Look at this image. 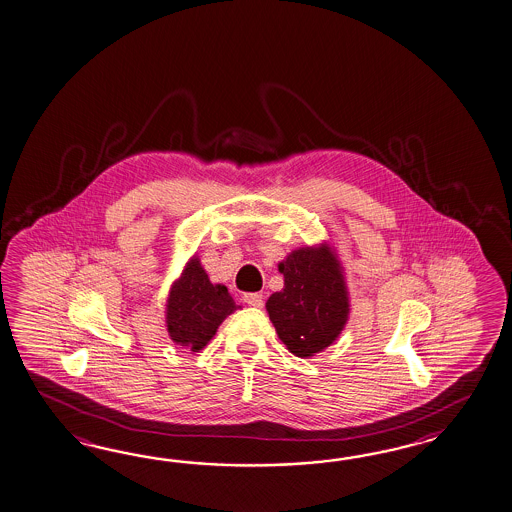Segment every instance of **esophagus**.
Instances as JSON below:
<instances>
[{"mask_svg": "<svg viewBox=\"0 0 512 512\" xmlns=\"http://www.w3.org/2000/svg\"><path fill=\"white\" fill-rule=\"evenodd\" d=\"M242 300L251 307H263L264 304L263 294H259V292H248L242 296Z\"/></svg>", "mask_w": 512, "mask_h": 512, "instance_id": "34e87169", "label": "esophagus"}]
</instances>
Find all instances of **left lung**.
Instances as JSON below:
<instances>
[{"instance_id":"obj_1","label":"left lung","mask_w":512,"mask_h":512,"mask_svg":"<svg viewBox=\"0 0 512 512\" xmlns=\"http://www.w3.org/2000/svg\"><path fill=\"white\" fill-rule=\"evenodd\" d=\"M277 268L285 285L266 302L277 337L298 358L317 356L337 341L350 315L343 264L322 242L294 249Z\"/></svg>"}]
</instances>
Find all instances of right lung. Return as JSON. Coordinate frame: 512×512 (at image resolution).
I'll list each match as a JSON object with an SVG mask.
<instances>
[{
	"instance_id": "add662e5",
	"label": "right lung",
	"mask_w": 512,
	"mask_h": 512,
	"mask_svg": "<svg viewBox=\"0 0 512 512\" xmlns=\"http://www.w3.org/2000/svg\"><path fill=\"white\" fill-rule=\"evenodd\" d=\"M238 307L225 285L210 281L199 257L194 255L184 264L167 294L169 339L190 352H199L216 335L221 322Z\"/></svg>"
}]
</instances>
